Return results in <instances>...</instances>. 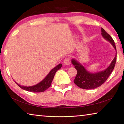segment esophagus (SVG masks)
I'll return each mask as SVG.
<instances>
[{"label":"esophagus","mask_w":124,"mask_h":124,"mask_svg":"<svg viewBox=\"0 0 124 124\" xmlns=\"http://www.w3.org/2000/svg\"><path fill=\"white\" fill-rule=\"evenodd\" d=\"M63 62H64V64L66 65V66H69V65H70V58H65V59L63 61Z\"/></svg>","instance_id":"1"}]
</instances>
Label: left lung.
<instances>
[{
  "label": "left lung",
  "mask_w": 124,
  "mask_h": 124,
  "mask_svg": "<svg viewBox=\"0 0 124 124\" xmlns=\"http://www.w3.org/2000/svg\"><path fill=\"white\" fill-rule=\"evenodd\" d=\"M101 34L103 38L110 43L116 52L115 43L110 35H109L103 28H101ZM116 60V54L109 66L106 70L98 72L91 73L86 70L80 63L73 58L72 64L77 70V74L74 80L75 84L83 89L90 90L96 89L102 85L106 81L114 70Z\"/></svg>",
  "instance_id": "left-lung-1"
}]
</instances>
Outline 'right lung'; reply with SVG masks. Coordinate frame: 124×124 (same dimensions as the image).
<instances>
[{"instance_id":"add662e5","label":"right lung","mask_w":124,"mask_h":124,"mask_svg":"<svg viewBox=\"0 0 124 124\" xmlns=\"http://www.w3.org/2000/svg\"><path fill=\"white\" fill-rule=\"evenodd\" d=\"M62 66V64L60 63L58 64L57 66L50 70L49 74H48L46 77L43 80L41 81L40 82L38 83L37 84L34 85L33 86H21L18 83L15 82L18 86L20 87L21 89H23L24 90H26L27 91L29 92H41L45 91L47 90L50 86H51V83L53 80L55 73L58 70L61 68Z\"/></svg>"}]
</instances>
